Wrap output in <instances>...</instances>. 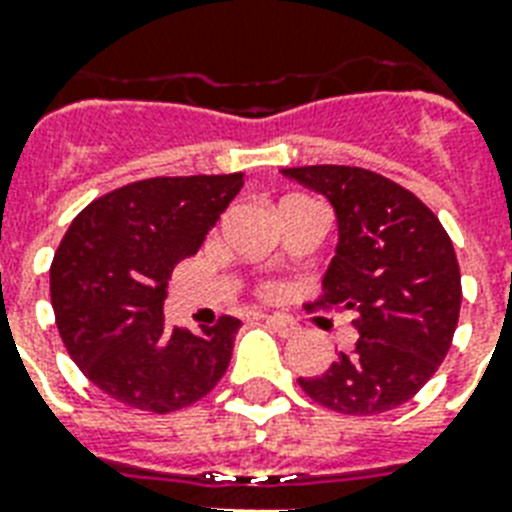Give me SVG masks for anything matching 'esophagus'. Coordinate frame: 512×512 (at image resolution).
Returning a JSON list of instances; mask_svg holds the SVG:
<instances>
[{"label":"esophagus","instance_id":"1","mask_svg":"<svg viewBox=\"0 0 512 512\" xmlns=\"http://www.w3.org/2000/svg\"><path fill=\"white\" fill-rule=\"evenodd\" d=\"M263 321L268 327H273L281 337H292L297 332V324L284 313H271V316H263Z\"/></svg>","mask_w":512,"mask_h":512}]
</instances>
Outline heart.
<instances>
[{"label":"heart","instance_id":"b5f03b06","mask_svg":"<svg viewBox=\"0 0 512 512\" xmlns=\"http://www.w3.org/2000/svg\"><path fill=\"white\" fill-rule=\"evenodd\" d=\"M257 292H260V297H268V300H273V297L281 295V284L279 281H263Z\"/></svg>","mask_w":512,"mask_h":512}]
</instances>
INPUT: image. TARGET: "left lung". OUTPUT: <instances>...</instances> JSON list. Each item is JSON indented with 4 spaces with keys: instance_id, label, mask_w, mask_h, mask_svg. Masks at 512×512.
I'll return each instance as SVG.
<instances>
[{
    "instance_id": "left-lung-1",
    "label": "left lung",
    "mask_w": 512,
    "mask_h": 512,
    "mask_svg": "<svg viewBox=\"0 0 512 512\" xmlns=\"http://www.w3.org/2000/svg\"><path fill=\"white\" fill-rule=\"evenodd\" d=\"M281 172L335 207L340 244L313 305L353 311L361 335L327 372L297 385L332 412H390L420 393L452 348L462 303L452 239L430 207L390 177L345 164Z\"/></svg>"
}]
</instances>
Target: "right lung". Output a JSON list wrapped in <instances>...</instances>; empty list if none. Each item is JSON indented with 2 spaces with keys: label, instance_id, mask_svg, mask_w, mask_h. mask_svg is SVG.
<instances>
[{
  "label": "right lung",
  "instance_id": "right-lung-1",
  "mask_svg": "<svg viewBox=\"0 0 512 512\" xmlns=\"http://www.w3.org/2000/svg\"><path fill=\"white\" fill-rule=\"evenodd\" d=\"M233 175L148 177L103 193L74 217L50 265L60 340L84 377L140 412L196 404L231 364L241 321L170 327L162 305L175 265L199 252L239 193Z\"/></svg>",
  "mask_w": 512,
  "mask_h": 512
}]
</instances>
